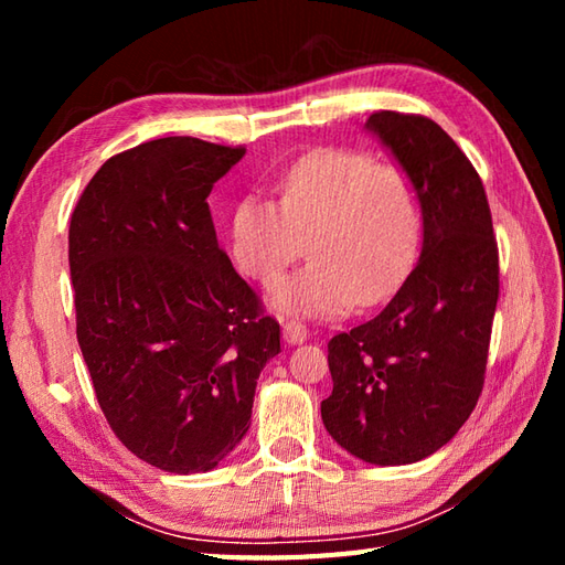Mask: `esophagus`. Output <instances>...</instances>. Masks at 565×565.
<instances>
[{
	"instance_id": "1",
	"label": "esophagus",
	"mask_w": 565,
	"mask_h": 565,
	"mask_svg": "<svg viewBox=\"0 0 565 565\" xmlns=\"http://www.w3.org/2000/svg\"><path fill=\"white\" fill-rule=\"evenodd\" d=\"M284 340L289 344H301L308 340V328L301 320H289L284 322Z\"/></svg>"
}]
</instances>
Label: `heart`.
Masks as SVG:
<instances>
[{"instance_id":"heart-1","label":"heart","mask_w":565,"mask_h":565,"mask_svg":"<svg viewBox=\"0 0 565 565\" xmlns=\"http://www.w3.org/2000/svg\"><path fill=\"white\" fill-rule=\"evenodd\" d=\"M423 227V194L403 164L318 148L286 170L279 201H237L233 257L249 279L269 286L308 243L313 262L274 291V303L284 313L340 316L395 294L417 259Z\"/></svg>"}]
</instances>
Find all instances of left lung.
Instances as JSON below:
<instances>
[{"label":"left lung","instance_id":"obj_1","mask_svg":"<svg viewBox=\"0 0 565 565\" xmlns=\"http://www.w3.org/2000/svg\"><path fill=\"white\" fill-rule=\"evenodd\" d=\"M366 128L419 186L423 255L376 318L328 342L320 413L350 454L401 466L441 449L481 398L500 257L481 177L431 118L374 111Z\"/></svg>","mask_w":565,"mask_h":565}]
</instances>
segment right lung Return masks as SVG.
Listing matches in <instances>:
<instances>
[{"mask_svg": "<svg viewBox=\"0 0 565 565\" xmlns=\"http://www.w3.org/2000/svg\"><path fill=\"white\" fill-rule=\"evenodd\" d=\"M245 154L189 136L106 160L70 218L77 342L106 423L167 473L218 466L245 437L279 322L218 247L213 184Z\"/></svg>", "mask_w": 565, "mask_h": 565, "instance_id": "add662e5", "label": "right lung"}]
</instances>
